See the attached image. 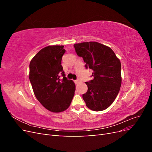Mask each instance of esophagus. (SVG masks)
I'll list each match as a JSON object with an SVG mask.
<instances>
[{"label":"esophagus","mask_w":152,"mask_h":152,"mask_svg":"<svg viewBox=\"0 0 152 152\" xmlns=\"http://www.w3.org/2000/svg\"><path fill=\"white\" fill-rule=\"evenodd\" d=\"M74 82L75 83L77 84H78L79 82V80H74Z\"/></svg>","instance_id":"esophagus-1"}]
</instances>
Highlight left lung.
<instances>
[{"instance_id":"8db88e82","label":"left lung","mask_w":152,"mask_h":152,"mask_svg":"<svg viewBox=\"0 0 152 152\" xmlns=\"http://www.w3.org/2000/svg\"><path fill=\"white\" fill-rule=\"evenodd\" d=\"M73 46L78 56L83 58L86 68L93 70L94 79L86 82L88 89L82 95L86 106L96 112L107 109L120 91V60L111 48L99 42H82Z\"/></svg>"}]
</instances>
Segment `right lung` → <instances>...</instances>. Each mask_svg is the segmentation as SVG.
<instances>
[{
    "label": "right lung",
    "mask_w": 152,
    "mask_h": 152,
    "mask_svg": "<svg viewBox=\"0 0 152 152\" xmlns=\"http://www.w3.org/2000/svg\"><path fill=\"white\" fill-rule=\"evenodd\" d=\"M64 45H49L41 49L30 63L29 79L36 98L49 111L63 112L70 107L75 85L63 71ZM63 79H60V74Z\"/></svg>",
    "instance_id": "right-lung-1"
}]
</instances>
